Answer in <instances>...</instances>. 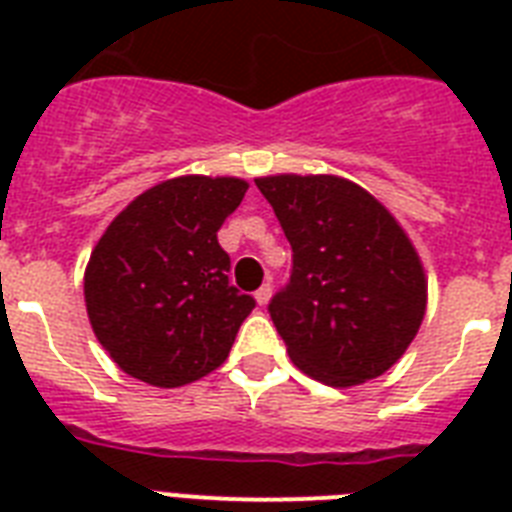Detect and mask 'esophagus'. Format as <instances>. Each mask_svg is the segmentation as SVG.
Masks as SVG:
<instances>
[{
	"mask_svg": "<svg viewBox=\"0 0 512 512\" xmlns=\"http://www.w3.org/2000/svg\"><path fill=\"white\" fill-rule=\"evenodd\" d=\"M271 295H273V287H271V284H263V287H260V289H257V292H255L257 305H265V303H268V300H271Z\"/></svg>",
	"mask_w": 512,
	"mask_h": 512,
	"instance_id": "34e87169",
	"label": "esophagus"
}]
</instances>
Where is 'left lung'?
Here are the masks:
<instances>
[{
  "label": "left lung",
  "instance_id": "1",
  "mask_svg": "<svg viewBox=\"0 0 512 512\" xmlns=\"http://www.w3.org/2000/svg\"><path fill=\"white\" fill-rule=\"evenodd\" d=\"M255 183L292 244L287 287L268 305L289 358L332 388L388 372L428 303L425 271L404 228L345 177L271 175Z\"/></svg>",
  "mask_w": 512,
  "mask_h": 512
}]
</instances>
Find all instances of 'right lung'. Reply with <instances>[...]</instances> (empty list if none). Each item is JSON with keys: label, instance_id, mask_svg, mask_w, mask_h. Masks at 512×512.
Listing matches in <instances>:
<instances>
[{"label": "right lung", "instance_id": "1", "mask_svg": "<svg viewBox=\"0 0 512 512\" xmlns=\"http://www.w3.org/2000/svg\"><path fill=\"white\" fill-rule=\"evenodd\" d=\"M247 180L183 175L148 188L114 217L84 271L92 332L116 366L180 388L223 364L255 297L228 284L217 244Z\"/></svg>", "mask_w": 512, "mask_h": 512}]
</instances>
